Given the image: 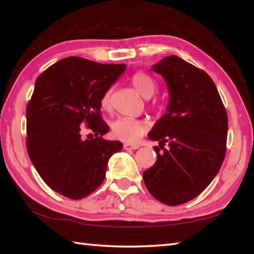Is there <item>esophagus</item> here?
Masks as SVG:
<instances>
[{
    "instance_id": "1",
    "label": "esophagus",
    "mask_w": 254,
    "mask_h": 254,
    "mask_svg": "<svg viewBox=\"0 0 254 254\" xmlns=\"http://www.w3.org/2000/svg\"><path fill=\"white\" fill-rule=\"evenodd\" d=\"M123 148L126 150H136L139 149V145L137 144H131V143H124Z\"/></svg>"
}]
</instances>
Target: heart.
Listing matches in <instances>:
<instances>
[{
	"label": "heart",
	"mask_w": 254,
	"mask_h": 254,
	"mask_svg": "<svg viewBox=\"0 0 254 254\" xmlns=\"http://www.w3.org/2000/svg\"><path fill=\"white\" fill-rule=\"evenodd\" d=\"M132 85L136 92L143 97H151L157 89V84L151 76L143 71H137L132 76ZM101 106L103 110H110L111 107V91L104 93L101 98ZM112 134L117 139L127 143H134L142 136L147 127L144 123L134 119L120 118L112 123Z\"/></svg>",
	"instance_id": "heart-1"
}]
</instances>
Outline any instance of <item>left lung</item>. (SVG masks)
<instances>
[{
  "label": "left lung",
  "instance_id": "left-lung-1",
  "mask_svg": "<svg viewBox=\"0 0 254 254\" xmlns=\"http://www.w3.org/2000/svg\"><path fill=\"white\" fill-rule=\"evenodd\" d=\"M151 69L165 79L169 102L148 134L159 145L153 147L157 161L144 171L143 180L154 198L176 206L194 199L217 175L226 151L227 114L204 70L177 56L163 58Z\"/></svg>",
  "mask_w": 254,
  "mask_h": 254
}]
</instances>
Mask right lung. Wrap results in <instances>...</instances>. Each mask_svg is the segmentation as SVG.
<instances>
[{"mask_svg":"<svg viewBox=\"0 0 254 254\" xmlns=\"http://www.w3.org/2000/svg\"><path fill=\"white\" fill-rule=\"evenodd\" d=\"M126 68L68 57L37 78L25 112L27 149L38 174L58 194L70 199L92 194L105 178L111 156L123 148L102 137L109 126L100 110L102 96ZM81 124L96 133L94 139L81 136Z\"/></svg>","mask_w":254,"mask_h":254,"instance_id":"1","label":"right lung"}]
</instances>
